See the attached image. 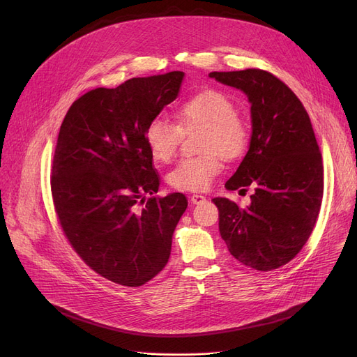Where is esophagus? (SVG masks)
Returning <instances> with one entry per match:
<instances>
[{"label": "esophagus", "instance_id": "1", "mask_svg": "<svg viewBox=\"0 0 357 357\" xmlns=\"http://www.w3.org/2000/svg\"><path fill=\"white\" fill-rule=\"evenodd\" d=\"M204 201H205V197L201 195V194H194V195L191 197V202H192V204H201V202H204Z\"/></svg>", "mask_w": 357, "mask_h": 357}]
</instances>
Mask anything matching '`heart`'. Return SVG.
Instances as JSON below:
<instances>
[{"instance_id": "obj_1", "label": "heart", "mask_w": 357, "mask_h": 357, "mask_svg": "<svg viewBox=\"0 0 357 357\" xmlns=\"http://www.w3.org/2000/svg\"><path fill=\"white\" fill-rule=\"evenodd\" d=\"M178 126L155 119L144 130V142L152 158L160 163L171 162L179 147L182 131L201 130L199 152L182 159L166 175V182L176 191L198 192L210 188L221 172V156L227 160L240 158L249 144V127L236 112V104L217 89H204L176 108Z\"/></svg>"}]
</instances>
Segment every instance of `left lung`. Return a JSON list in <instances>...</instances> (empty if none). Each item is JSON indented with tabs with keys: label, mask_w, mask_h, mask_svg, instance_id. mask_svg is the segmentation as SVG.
Here are the masks:
<instances>
[{
	"label": "left lung",
	"mask_w": 357,
	"mask_h": 357,
	"mask_svg": "<svg viewBox=\"0 0 357 357\" xmlns=\"http://www.w3.org/2000/svg\"><path fill=\"white\" fill-rule=\"evenodd\" d=\"M210 78L243 91L250 102L249 150L229 191L255 186L250 205L214 198L220 234L243 265L272 271L307 243L320 213L323 159L303 102L272 73L260 69L211 72Z\"/></svg>",
	"instance_id": "8db88e82"
}]
</instances>
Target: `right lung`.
<instances>
[{
	"label": "right lung",
	"instance_id": "right-lung-1",
	"mask_svg": "<svg viewBox=\"0 0 357 357\" xmlns=\"http://www.w3.org/2000/svg\"><path fill=\"white\" fill-rule=\"evenodd\" d=\"M183 77L174 70L92 89L61 126L52 165L56 214L75 252L119 285L142 287L166 266L188 207L181 192L155 197L159 175L144 142L147 124L176 100Z\"/></svg>",
	"mask_w": 357,
	"mask_h": 357
}]
</instances>
